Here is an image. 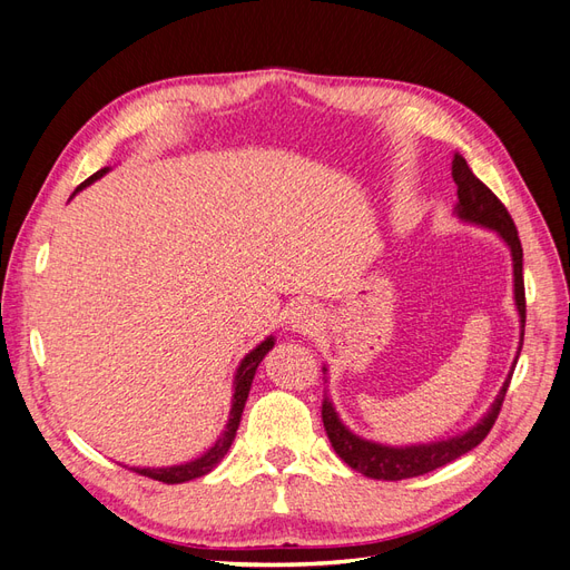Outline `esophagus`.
<instances>
[{
  "mask_svg": "<svg viewBox=\"0 0 570 570\" xmlns=\"http://www.w3.org/2000/svg\"><path fill=\"white\" fill-rule=\"evenodd\" d=\"M289 323H292V331H297L299 335H314L321 327V312L316 308V304L304 302L292 308Z\"/></svg>",
  "mask_w": 570,
  "mask_h": 570,
  "instance_id": "1",
  "label": "esophagus"
}]
</instances>
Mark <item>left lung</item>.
<instances>
[{"label": "left lung", "instance_id": "left-lung-1", "mask_svg": "<svg viewBox=\"0 0 570 570\" xmlns=\"http://www.w3.org/2000/svg\"><path fill=\"white\" fill-rule=\"evenodd\" d=\"M452 176H454V183H456V197H459L456 214L463 220H471V223H478V226L497 230L499 235L504 237V243L511 247L515 306H519L521 327L525 333L523 247H521V239H519V230H515V223H513L511 214L507 212V206L502 204V199H499L485 183L473 176V170L469 168V164H465L461 154H454ZM521 344H523V340H521ZM519 354H521V347H519ZM509 383H511V373L507 377L504 387L499 390L492 409L488 411V416L482 419L475 428H471L469 433L456 435L452 440L433 442V444L385 446V444L361 440L342 425L331 400H327V394H323V402H321V419H323V428L327 433V440H331V444H333L335 454L344 463H347L350 469L364 473L366 478H373V480L416 478V475H423V473L440 469V465L463 456L465 452L475 450V446L488 438V433H490L497 416H499V411H502Z\"/></svg>", "mask_w": 570, "mask_h": 570}]
</instances>
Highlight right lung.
Instances as JSON below:
<instances>
[{
  "label": "right lung",
  "instance_id": "obj_1",
  "mask_svg": "<svg viewBox=\"0 0 570 570\" xmlns=\"http://www.w3.org/2000/svg\"><path fill=\"white\" fill-rule=\"evenodd\" d=\"M107 168L97 170L95 176H90L88 180H85L78 189H82L85 185H90L92 180H97L99 176H105ZM273 347V337L264 340L262 344H258L256 350H252L245 358L243 364H239L237 368V375H235V394H233V411H230V421L226 425V430H223V435L218 438V442L212 446L209 452H206L204 456L189 461V463H183V465H170V469H132L135 473H140L145 478H151V480H159V482H166V485H176V482H187V480H195V478H202L209 471H214L218 461L228 454L230 444L235 440V433H237V425H239V419H243V409H245V402L249 396V387H252V381H254V373H256V366L262 364V358L268 354V350Z\"/></svg>",
  "mask_w": 570,
  "mask_h": 570
}]
</instances>
